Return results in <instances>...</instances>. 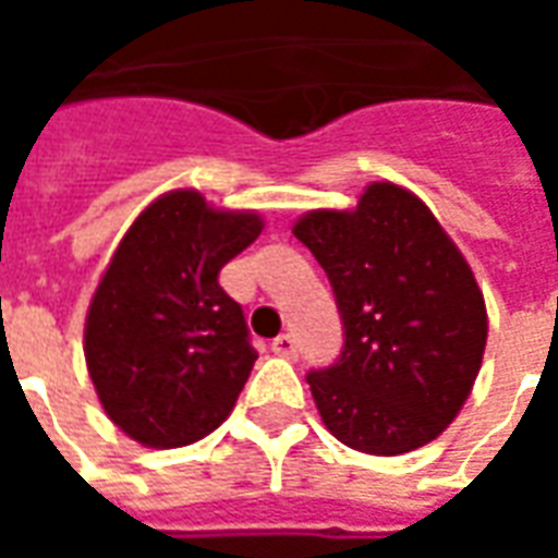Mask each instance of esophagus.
<instances>
[{
  "mask_svg": "<svg viewBox=\"0 0 558 558\" xmlns=\"http://www.w3.org/2000/svg\"><path fill=\"white\" fill-rule=\"evenodd\" d=\"M271 350L278 352V355H287V359H295V352H299V340L292 331H283L278 338L271 340Z\"/></svg>",
  "mask_w": 558,
  "mask_h": 558,
  "instance_id": "1",
  "label": "esophagus"
}]
</instances>
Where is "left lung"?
<instances>
[{
  "label": "left lung",
  "mask_w": 558,
  "mask_h": 558,
  "mask_svg": "<svg viewBox=\"0 0 558 558\" xmlns=\"http://www.w3.org/2000/svg\"><path fill=\"white\" fill-rule=\"evenodd\" d=\"M295 239L335 290L343 350L307 374L340 442L395 457L436 439L466 403L487 343L484 295L418 196L376 182L355 211H311Z\"/></svg>",
  "instance_id": "1"
}]
</instances>
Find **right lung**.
Instances as JSON below:
<instances>
[{"label":"right lung","mask_w":558,"mask_h":558,"mask_svg":"<svg viewBox=\"0 0 558 558\" xmlns=\"http://www.w3.org/2000/svg\"><path fill=\"white\" fill-rule=\"evenodd\" d=\"M259 232V215L172 191L119 242L86 316V364L104 412L131 439L179 448L232 412L256 350L218 275Z\"/></svg>","instance_id":"right-lung-1"}]
</instances>
